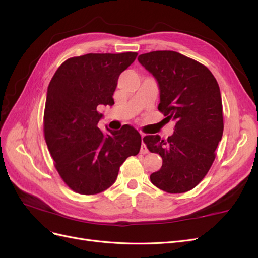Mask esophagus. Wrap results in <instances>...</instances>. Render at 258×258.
<instances>
[{
  "label": "esophagus",
  "mask_w": 258,
  "mask_h": 258,
  "mask_svg": "<svg viewBox=\"0 0 258 258\" xmlns=\"http://www.w3.org/2000/svg\"><path fill=\"white\" fill-rule=\"evenodd\" d=\"M141 138H142V140H143L144 134H141ZM140 153H141V154H147V153H148V150L146 148V146H145L144 143H142V145H141V150H140Z\"/></svg>",
  "instance_id": "1"
}]
</instances>
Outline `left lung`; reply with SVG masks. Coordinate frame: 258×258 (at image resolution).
<instances>
[{"instance_id":"1","label":"left lung","mask_w":258,"mask_h":258,"mask_svg":"<svg viewBox=\"0 0 258 258\" xmlns=\"http://www.w3.org/2000/svg\"><path fill=\"white\" fill-rule=\"evenodd\" d=\"M138 60L158 82L159 112L176 122L168 140L159 136L143 138L148 151L162 158V166L151 174V182L170 194L186 192L207 175L222 140L220 87L206 66L176 51H151L140 54Z\"/></svg>"}]
</instances>
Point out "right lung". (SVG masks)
Segmentation results:
<instances>
[{"instance_id": "1", "label": "right lung", "mask_w": 258, "mask_h": 258, "mask_svg": "<svg viewBox=\"0 0 258 258\" xmlns=\"http://www.w3.org/2000/svg\"><path fill=\"white\" fill-rule=\"evenodd\" d=\"M138 52L87 53L66 60L51 79L44 111V137L60 177L81 195L102 192L120 166L138 155L141 136L131 126L104 135L100 104H114L117 81Z\"/></svg>"}]
</instances>
